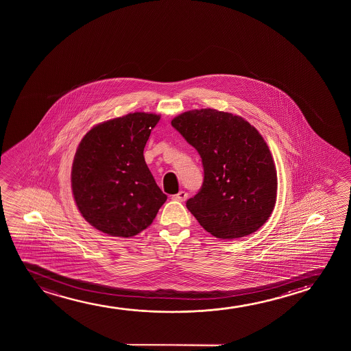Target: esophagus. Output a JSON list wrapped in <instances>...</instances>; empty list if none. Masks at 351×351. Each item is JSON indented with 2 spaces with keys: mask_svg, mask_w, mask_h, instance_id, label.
Instances as JSON below:
<instances>
[{
  "mask_svg": "<svg viewBox=\"0 0 351 351\" xmlns=\"http://www.w3.org/2000/svg\"><path fill=\"white\" fill-rule=\"evenodd\" d=\"M188 197V194L186 192H183V191H181V192L178 193L176 195H173V200H176V202H186V199Z\"/></svg>",
  "mask_w": 351,
  "mask_h": 351,
  "instance_id": "esophagus-1",
  "label": "esophagus"
}]
</instances>
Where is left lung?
Wrapping results in <instances>:
<instances>
[{"mask_svg":"<svg viewBox=\"0 0 351 351\" xmlns=\"http://www.w3.org/2000/svg\"><path fill=\"white\" fill-rule=\"evenodd\" d=\"M202 157L204 182L187 208L217 239L250 235L269 219L277 197L272 154L255 127L216 109L189 110L171 121Z\"/></svg>","mask_w":351,"mask_h":351,"instance_id":"8db88e82","label":"left lung"}]
</instances>
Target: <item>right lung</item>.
<instances>
[{
  "mask_svg": "<svg viewBox=\"0 0 351 351\" xmlns=\"http://www.w3.org/2000/svg\"><path fill=\"white\" fill-rule=\"evenodd\" d=\"M160 115L133 112L101 122L77 146L72 192L77 210L96 229L116 237L151 226L167 195L145 162V145Z\"/></svg>",
  "mask_w": 351,
  "mask_h": 351,
  "instance_id": "1",
  "label": "right lung"
}]
</instances>
